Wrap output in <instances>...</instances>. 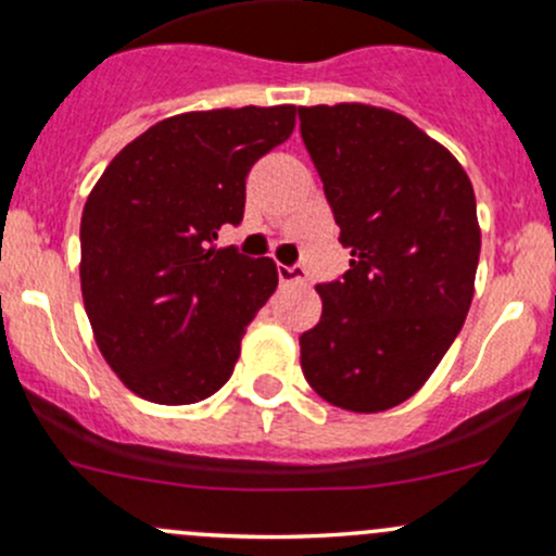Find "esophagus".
<instances>
[{
  "label": "esophagus",
  "mask_w": 556,
  "mask_h": 556,
  "mask_svg": "<svg viewBox=\"0 0 556 556\" xmlns=\"http://www.w3.org/2000/svg\"><path fill=\"white\" fill-rule=\"evenodd\" d=\"M277 274H279V282H282V285L306 282V271H304V266H285V263H279V266H277Z\"/></svg>",
  "instance_id": "obj_1"
}]
</instances>
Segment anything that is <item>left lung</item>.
I'll return each mask as SVG.
<instances>
[{
    "label": "left lung",
    "instance_id": "1",
    "mask_svg": "<svg viewBox=\"0 0 556 556\" xmlns=\"http://www.w3.org/2000/svg\"><path fill=\"white\" fill-rule=\"evenodd\" d=\"M301 137L350 250V271L317 285L323 317L301 336L319 397L387 412L428 382L473 299L481 231L457 159L397 112L299 106Z\"/></svg>",
    "mask_w": 556,
    "mask_h": 556
}]
</instances>
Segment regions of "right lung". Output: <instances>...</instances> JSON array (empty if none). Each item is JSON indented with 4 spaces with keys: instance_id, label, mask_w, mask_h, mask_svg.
<instances>
[{
    "instance_id": "obj_1",
    "label": "right lung",
    "mask_w": 556,
    "mask_h": 556,
    "mask_svg": "<svg viewBox=\"0 0 556 556\" xmlns=\"http://www.w3.org/2000/svg\"><path fill=\"white\" fill-rule=\"evenodd\" d=\"M293 126V104L185 112L128 142L93 185L83 304L104 361L144 401L199 403L231 379L279 274L215 239L242 223L247 174Z\"/></svg>"
}]
</instances>
